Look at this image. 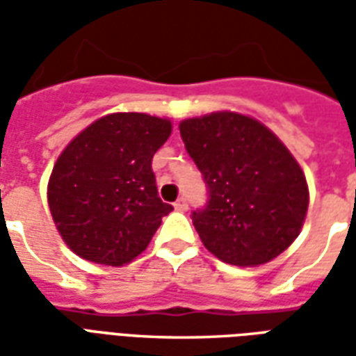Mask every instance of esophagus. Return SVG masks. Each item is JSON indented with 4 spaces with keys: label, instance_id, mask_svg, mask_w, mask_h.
<instances>
[{
    "label": "esophagus",
    "instance_id": "obj_1",
    "mask_svg": "<svg viewBox=\"0 0 356 356\" xmlns=\"http://www.w3.org/2000/svg\"><path fill=\"white\" fill-rule=\"evenodd\" d=\"M173 206H175V209H179V211H186V209H188V202H186V198H179Z\"/></svg>",
    "mask_w": 356,
    "mask_h": 356
}]
</instances>
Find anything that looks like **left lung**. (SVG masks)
I'll return each mask as SVG.
<instances>
[{"instance_id":"8db88e82","label":"left lung","mask_w":356,"mask_h":356,"mask_svg":"<svg viewBox=\"0 0 356 356\" xmlns=\"http://www.w3.org/2000/svg\"><path fill=\"white\" fill-rule=\"evenodd\" d=\"M179 131L208 186V206L193 211L204 246L236 267L282 254L309 208L305 173L282 140L238 112L188 118Z\"/></svg>"}]
</instances>
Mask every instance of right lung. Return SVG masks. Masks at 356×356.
Masks as SVG:
<instances>
[{
	"label": "right lung",
	"mask_w": 356,
	"mask_h": 356,
	"mask_svg": "<svg viewBox=\"0 0 356 356\" xmlns=\"http://www.w3.org/2000/svg\"><path fill=\"white\" fill-rule=\"evenodd\" d=\"M171 135L165 118L116 112L76 135L55 162L47 202L58 234L83 259L122 267L143 254L171 206L152 158Z\"/></svg>",
	"instance_id": "right-lung-1"
}]
</instances>
